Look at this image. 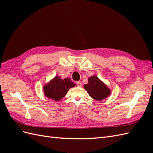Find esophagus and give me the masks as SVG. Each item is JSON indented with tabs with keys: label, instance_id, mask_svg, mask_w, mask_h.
<instances>
[{
	"label": "esophagus",
	"instance_id": "esophagus-1",
	"mask_svg": "<svg viewBox=\"0 0 153 153\" xmlns=\"http://www.w3.org/2000/svg\"><path fill=\"white\" fill-rule=\"evenodd\" d=\"M76 85H77L78 87H82V83L80 82H76Z\"/></svg>",
	"mask_w": 153,
	"mask_h": 153
}]
</instances>
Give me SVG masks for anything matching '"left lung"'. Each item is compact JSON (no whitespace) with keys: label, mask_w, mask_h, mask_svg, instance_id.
Listing matches in <instances>:
<instances>
[{"label":"left lung","mask_w":153,"mask_h":153,"mask_svg":"<svg viewBox=\"0 0 153 153\" xmlns=\"http://www.w3.org/2000/svg\"><path fill=\"white\" fill-rule=\"evenodd\" d=\"M88 80L89 83L84 85V89L93 99L100 101L110 94V90L97 76H91Z\"/></svg>","instance_id":"1"}]
</instances>
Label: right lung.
<instances>
[{"label": "right lung", "instance_id": "1", "mask_svg": "<svg viewBox=\"0 0 153 153\" xmlns=\"http://www.w3.org/2000/svg\"><path fill=\"white\" fill-rule=\"evenodd\" d=\"M75 83L70 78L62 79L60 76H55L48 84L43 87L45 96L48 98L59 101L65 96L69 89L75 87Z\"/></svg>", "mask_w": 153, "mask_h": 153}]
</instances>
